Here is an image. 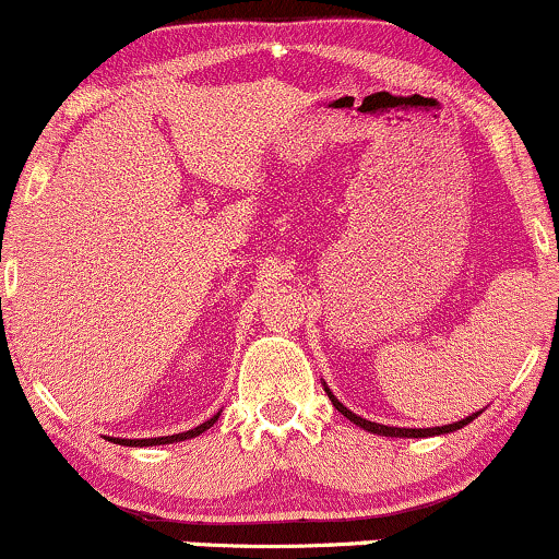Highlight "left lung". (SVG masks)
<instances>
[{"label":"left lung","mask_w":559,"mask_h":559,"mask_svg":"<svg viewBox=\"0 0 559 559\" xmlns=\"http://www.w3.org/2000/svg\"><path fill=\"white\" fill-rule=\"evenodd\" d=\"M326 394H329V399H332V404L336 406V409H340L342 415L349 419V423L360 425L362 430L376 432V436H389V438H427V436H440V432H453V430H461V427L469 425L472 419L477 417V415H472V417H466V419H459V423H453V425H443V427H417V430H412V427H389V425H378V423H370V419L357 417L355 412H349L347 406L340 404V399H334L332 391L326 389Z\"/></svg>","instance_id":"8db88e82"}]
</instances>
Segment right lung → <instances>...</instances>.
<instances>
[{
    "instance_id": "obj_1",
    "label": "right lung",
    "mask_w": 559,
    "mask_h": 559,
    "mask_svg": "<svg viewBox=\"0 0 559 559\" xmlns=\"http://www.w3.org/2000/svg\"><path fill=\"white\" fill-rule=\"evenodd\" d=\"M217 417H219V412L215 417H210L206 419V423H202L199 427H194V430H186V432H178V436H165V438H140V440H123V438H114V443H119V445H134V448H142V445H165V443H178V440H189V438H194V436H199V432H204V430H210L212 425L217 423Z\"/></svg>"
}]
</instances>
